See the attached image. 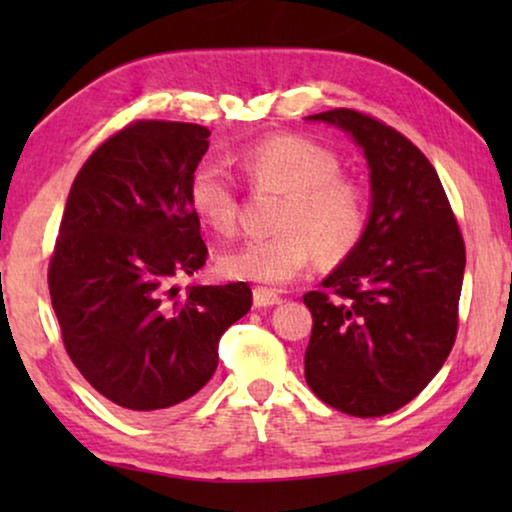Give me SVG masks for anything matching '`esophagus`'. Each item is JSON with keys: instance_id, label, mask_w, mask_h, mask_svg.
<instances>
[{"instance_id": "esophagus-1", "label": "esophagus", "mask_w": 512, "mask_h": 512, "mask_svg": "<svg viewBox=\"0 0 512 512\" xmlns=\"http://www.w3.org/2000/svg\"><path fill=\"white\" fill-rule=\"evenodd\" d=\"M282 303V296L270 289H263V286H258L254 289V305L256 307H272V305H279Z\"/></svg>"}]
</instances>
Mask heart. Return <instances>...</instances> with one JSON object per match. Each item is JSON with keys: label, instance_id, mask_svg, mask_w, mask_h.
Returning a JSON list of instances; mask_svg holds the SVG:
<instances>
[{"label": "heart", "instance_id": "b5f03b06", "mask_svg": "<svg viewBox=\"0 0 512 512\" xmlns=\"http://www.w3.org/2000/svg\"><path fill=\"white\" fill-rule=\"evenodd\" d=\"M242 170L258 188L286 193L272 237L247 240L219 258L230 279L282 286L303 272L314 254L340 261L354 254L370 228V191L342 172L340 153L305 135H272L240 153ZM188 205L219 235H230L240 214L235 179L216 160L188 177Z\"/></svg>", "mask_w": 512, "mask_h": 512}]
</instances>
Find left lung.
Segmentation results:
<instances>
[{
  "label": "left lung",
  "mask_w": 512,
  "mask_h": 512,
  "mask_svg": "<svg viewBox=\"0 0 512 512\" xmlns=\"http://www.w3.org/2000/svg\"><path fill=\"white\" fill-rule=\"evenodd\" d=\"M340 125L363 146L373 216L361 247L319 291L305 380L352 417H382L410 403L452 352L466 247L429 158L408 137L356 109L310 116Z\"/></svg>",
  "instance_id": "8db88e82"
}]
</instances>
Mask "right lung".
Segmentation results:
<instances>
[{"instance_id": "right-lung-1", "label": "right lung", "mask_w": 512, "mask_h": 512, "mask_svg": "<svg viewBox=\"0 0 512 512\" xmlns=\"http://www.w3.org/2000/svg\"><path fill=\"white\" fill-rule=\"evenodd\" d=\"M209 135L142 118L104 139L76 174L48 263L69 359L132 417L198 394L219 366L221 335L251 307L247 282L177 286L209 256L188 205Z\"/></svg>"}]
</instances>
